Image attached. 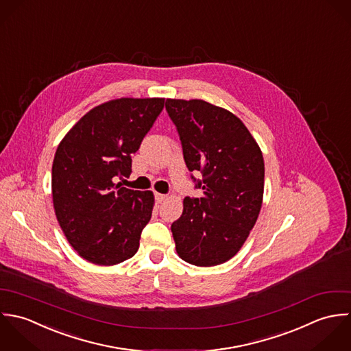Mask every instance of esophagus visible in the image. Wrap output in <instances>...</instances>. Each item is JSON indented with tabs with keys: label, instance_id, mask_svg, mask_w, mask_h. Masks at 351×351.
I'll return each instance as SVG.
<instances>
[{
	"label": "esophagus",
	"instance_id": "34e87169",
	"mask_svg": "<svg viewBox=\"0 0 351 351\" xmlns=\"http://www.w3.org/2000/svg\"><path fill=\"white\" fill-rule=\"evenodd\" d=\"M168 197L167 195H164V194H158V193H156V201L158 202V204H161V202H164L165 199H167Z\"/></svg>",
	"mask_w": 351,
	"mask_h": 351
}]
</instances>
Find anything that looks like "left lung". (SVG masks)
Listing matches in <instances>:
<instances>
[{"label": "left lung", "mask_w": 351, "mask_h": 351, "mask_svg": "<svg viewBox=\"0 0 351 351\" xmlns=\"http://www.w3.org/2000/svg\"><path fill=\"white\" fill-rule=\"evenodd\" d=\"M165 108L189 171L202 173L195 187L204 191L201 198H184L180 218L171 225L176 252L199 267L225 263L240 251L262 208V150L225 108L201 99H167Z\"/></svg>", "instance_id": "1"}]
</instances>
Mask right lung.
Returning a JSON list of instances; mask_svg holds the SVG:
<instances>
[{"label": "right lung", "instance_id": "add662e5", "mask_svg": "<svg viewBox=\"0 0 351 351\" xmlns=\"http://www.w3.org/2000/svg\"><path fill=\"white\" fill-rule=\"evenodd\" d=\"M162 97H121L86 112L60 142L53 204L69 244L85 261L114 266L136 255L154 195L115 183L164 108Z\"/></svg>", "mask_w": 351, "mask_h": 351}]
</instances>
